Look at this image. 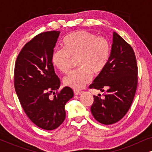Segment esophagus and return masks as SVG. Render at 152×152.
<instances>
[{
    "label": "esophagus",
    "mask_w": 152,
    "mask_h": 152,
    "mask_svg": "<svg viewBox=\"0 0 152 152\" xmlns=\"http://www.w3.org/2000/svg\"><path fill=\"white\" fill-rule=\"evenodd\" d=\"M82 91L74 90V93H75V95H78L82 94Z\"/></svg>",
    "instance_id": "obj_1"
}]
</instances>
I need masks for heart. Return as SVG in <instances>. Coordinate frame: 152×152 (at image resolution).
<instances>
[{
	"instance_id": "heart-1",
	"label": "heart",
	"mask_w": 152,
	"mask_h": 152,
	"mask_svg": "<svg viewBox=\"0 0 152 152\" xmlns=\"http://www.w3.org/2000/svg\"><path fill=\"white\" fill-rule=\"evenodd\" d=\"M64 48L53 52L51 61L60 72L66 73L69 70L71 59H77L80 68L72 70L64 77L66 86L80 89L91 80L93 72H101L109 63L111 45L104 37H97L84 30L76 31L68 34L63 41Z\"/></svg>"
}]
</instances>
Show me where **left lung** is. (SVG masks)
<instances>
[{
    "instance_id": "1",
    "label": "left lung",
    "mask_w": 152,
    "mask_h": 152,
    "mask_svg": "<svg viewBox=\"0 0 152 152\" xmlns=\"http://www.w3.org/2000/svg\"><path fill=\"white\" fill-rule=\"evenodd\" d=\"M137 75L138 66L134 50L114 32L109 63L89 86L102 92L106 89L104 97L99 94L93 95L91 111L97 122L112 124L126 115L136 91Z\"/></svg>"
}]
</instances>
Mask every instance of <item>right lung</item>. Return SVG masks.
Returning <instances> with one entry per match:
<instances>
[{
	"instance_id": "1",
	"label": "right lung",
	"mask_w": 152,
	"mask_h": 152,
	"mask_svg": "<svg viewBox=\"0 0 152 152\" xmlns=\"http://www.w3.org/2000/svg\"><path fill=\"white\" fill-rule=\"evenodd\" d=\"M59 33L50 31L34 37L20 50L14 68V88L20 104L31 121L45 130L61 125L66 118V104L74 95L68 86L57 92L60 80L51 57Z\"/></svg>"
}]
</instances>
